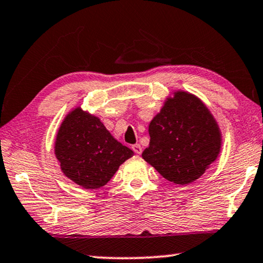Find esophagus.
Masks as SVG:
<instances>
[{
	"label": "esophagus",
	"instance_id": "obj_1",
	"mask_svg": "<svg viewBox=\"0 0 263 263\" xmlns=\"http://www.w3.org/2000/svg\"><path fill=\"white\" fill-rule=\"evenodd\" d=\"M132 150L135 151L137 155H140V154H142V151H143V150H142V146H140L139 144H135V145H132Z\"/></svg>",
	"mask_w": 263,
	"mask_h": 263
}]
</instances>
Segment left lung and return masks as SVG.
<instances>
[{
    "instance_id": "obj_1",
    "label": "left lung",
    "mask_w": 263,
    "mask_h": 263,
    "mask_svg": "<svg viewBox=\"0 0 263 263\" xmlns=\"http://www.w3.org/2000/svg\"><path fill=\"white\" fill-rule=\"evenodd\" d=\"M148 125L143 158L167 181L189 184L201 177L221 150V132L209 109L193 94L178 91Z\"/></svg>"
}]
</instances>
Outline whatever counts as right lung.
<instances>
[{
	"instance_id": "1",
	"label": "right lung",
	"mask_w": 263,
	"mask_h": 263,
	"mask_svg": "<svg viewBox=\"0 0 263 263\" xmlns=\"http://www.w3.org/2000/svg\"><path fill=\"white\" fill-rule=\"evenodd\" d=\"M55 156L70 181L85 189H99L133 151L113 138L99 118L77 107L59 128Z\"/></svg>"
}]
</instances>
